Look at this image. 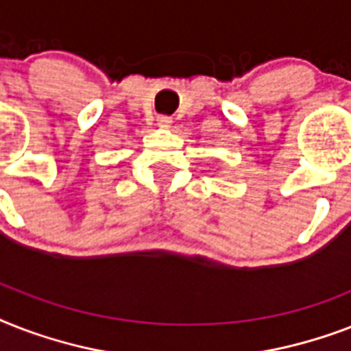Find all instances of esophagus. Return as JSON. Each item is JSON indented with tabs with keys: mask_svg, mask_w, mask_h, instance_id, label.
<instances>
[{
	"mask_svg": "<svg viewBox=\"0 0 351 351\" xmlns=\"http://www.w3.org/2000/svg\"><path fill=\"white\" fill-rule=\"evenodd\" d=\"M171 121L173 120L169 117H158V123H162V125H169Z\"/></svg>",
	"mask_w": 351,
	"mask_h": 351,
	"instance_id": "34e87169",
	"label": "esophagus"
}]
</instances>
